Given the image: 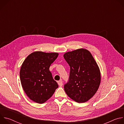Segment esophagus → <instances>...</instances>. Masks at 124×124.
Instances as JSON below:
<instances>
[{
    "label": "esophagus",
    "instance_id": "esophagus-1",
    "mask_svg": "<svg viewBox=\"0 0 124 124\" xmlns=\"http://www.w3.org/2000/svg\"><path fill=\"white\" fill-rule=\"evenodd\" d=\"M58 84L60 86H62L63 85V82L62 80H59L58 81Z\"/></svg>",
    "mask_w": 124,
    "mask_h": 124
}]
</instances>
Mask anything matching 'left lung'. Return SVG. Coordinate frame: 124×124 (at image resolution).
<instances>
[{
  "label": "left lung",
  "mask_w": 124,
  "mask_h": 124,
  "mask_svg": "<svg viewBox=\"0 0 124 124\" xmlns=\"http://www.w3.org/2000/svg\"><path fill=\"white\" fill-rule=\"evenodd\" d=\"M64 58L70 67L69 80L64 84L65 92L77 102L87 101L95 94L101 82L96 62L91 53L83 48L68 52Z\"/></svg>",
  "instance_id": "left-lung-1"
}]
</instances>
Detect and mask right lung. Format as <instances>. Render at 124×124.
Instances as JSON below:
<instances>
[{
	"label": "right lung",
	"mask_w": 124,
	"mask_h": 124,
	"mask_svg": "<svg viewBox=\"0 0 124 124\" xmlns=\"http://www.w3.org/2000/svg\"><path fill=\"white\" fill-rule=\"evenodd\" d=\"M58 56V53L35 51L23 62L20 73L21 82L24 91L32 101L44 103L58 87L49 70Z\"/></svg>",
	"instance_id": "right-lung-1"
}]
</instances>
